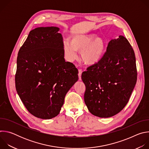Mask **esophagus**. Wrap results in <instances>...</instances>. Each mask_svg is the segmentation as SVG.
I'll list each match as a JSON object with an SVG mask.
<instances>
[{"mask_svg": "<svg viewBox=\"0 0 149 149\" xmlns=\"http://www.w3.org/2000/svg\"><path fill=\"white\" fill-rule=\"evenodd\" d=\"M82 70H78V77H79V80H81V74H82Z\"/></svg>", "mask_w": 149, "mask_h": 149, "instance_id": "obj_1", "label": "esophagus"}]
</instances>
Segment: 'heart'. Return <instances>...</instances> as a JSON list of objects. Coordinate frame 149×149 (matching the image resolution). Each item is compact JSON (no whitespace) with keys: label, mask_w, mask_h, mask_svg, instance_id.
<instances>
[{"label":"heart","mask_w":149,"mask_h":149,"mask_svg":"<svg viewBox=\"0 0 149 149\" xmlns=\"http://www.w3.org/2000/svg\"><path fill=\"white\" fill-rule=\"evenodd\" d=\"M105 43L104 39L100 36L95 37L94 34L77 35L68 40L63 42V50L67 59L71 62L77 58V51H81L82 61L88 65L97 63L101 59Z\"/></svg>","instance_id":"heart-1"}]
</instances>
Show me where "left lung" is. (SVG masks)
Here are the masks:
<instances>
[{
    "label": "left lung",
    "instance_id": "1",
    "mask_svg": "<svg viewBox=\"0 0 149 149\" xmlns=\"http://www.w3.org/2000/svg\"><path fill=\"white\" fill-rule=\"evenodd\" d=\"M137 75L135 54L128 40L121 35L111 39L100 61L81 75L89 111L101 118L120 112L129 100Z\"/></svg>",
    "mask_w": 149,
    "mask_h": 149
}]
</instances>
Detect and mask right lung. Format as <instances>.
<instances>
[{
    "label": "right lung",
    "mask_w": 149,
    "mask_h": 149,
    "mask_svg": "<svg viewBox=\"0 0 149 149\" xmlns=\"http://www.w3.org/2000/svg\"><path fill=\"white\" fill-rule=\"evenodd\" d=\"M57 27L32 30L17 57L15 86L28 111L35 117L58 116L69 90L78 79V71L65 62L63 38Z\"/></svg>",
    "instance_id": "right-lung-1"
}]
</instances>
